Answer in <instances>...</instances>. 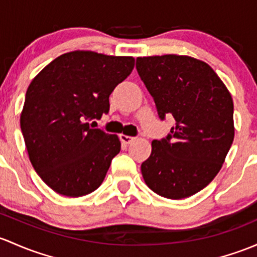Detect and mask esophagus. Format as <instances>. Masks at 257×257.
<instances>
[{
    "instance_id": "esophagus-1",
    "label": "esophagus",
    "mask_w": 257,
    "mask_h": 257,
    "mask_svg": "<svg viewBox=\"0 0 257 257\" xmlns=\"http://www.w3.org/2000/svg\"><path fill=\"white\" fill-rule=\"evenodd\" d=\"M134 139H136L134 137H129V136H125V134H120V140H121V143H124V144H131Z\"/></svg>"
}]
</instances>
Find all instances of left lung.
<instances>
[{
  "label": "left lung",
  "mask_w": 257,
  "mask_h": 257,
  "mask_svg": "<svg viewBox=\"0 0 257 257\" xmlns=\"http://www.w3.org/2000/svg\"><path fill=\"white\" fill-rule=\"evenodd\" d=\"M137 70L159 117L176 121L166 139L151 143L142 164L145 183L165 198L193 196L217 176L233 144L231 94L209 65L192 56H139Z\"/></svg>",
  "instance_id": "obj_1"
}]
</instances>
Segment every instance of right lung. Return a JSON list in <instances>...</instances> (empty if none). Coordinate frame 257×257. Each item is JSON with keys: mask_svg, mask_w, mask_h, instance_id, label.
<instances>
[{"mask_svg": "<svg viewBox=\"0 0 257 257\" xmlns=\"http://www.w3.org/2000/svg\"><path fill=\"white\" fill-rule=\"evenodd\" d=\"M133 56L74 50L54 59L29 83L21 129L29 160L56 193L81 197L103 182L120 140L92 128L109 94L134 69Z\"/></svg>", "mask_w": 257, "mask_h": 257, "instance_id": "add662e5", "label": "right lung"}]
</instances>
